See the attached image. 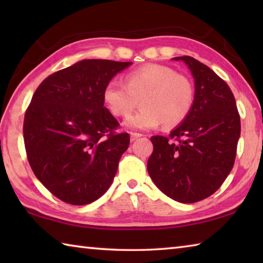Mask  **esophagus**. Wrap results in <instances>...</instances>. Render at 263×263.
<instances>
[{
	"label": "esophagus",
	"mask_w": 263,
	"mask_h": 263,
	"mask_svg": "<svg viewBox=\"0 0 263 263\" xmlns=\"http://www.w3.org/2000/svg\"><path fill=\"white\" fill-rule=\"evenodd\" d=\"M141 135L140 133H137V132H130V138H131V141H135L137 140L138 138H140Z\"/></svg>",
	"instance_id": "1"
}]
</instances>
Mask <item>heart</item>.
Listing matches in <instances>:
<instances>
[{"label":"heart","mask_w":263,"mask_h":263,"mask_svg":"<svg viewBox=\"0 0 263 263\" xmlns=\"http://www.w3.org/2000/svg\"><path fill=\"white\" fill-rule=\"evenodd\" d=\"M142 108L126 121L135 130H151L163 124L175 127L190 115L195 103V88L189 78L168 66L151 64L128 73L125 83H106L103 101L116 117L130 116L138 104Z\"/></svg>","instance_id":"1"}]
</instances>
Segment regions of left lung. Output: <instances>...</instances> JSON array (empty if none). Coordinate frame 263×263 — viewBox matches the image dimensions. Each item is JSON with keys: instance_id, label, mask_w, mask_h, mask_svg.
Listing matches in <instances>:
<instances>
[{"instance_id": "1", "label": "left lung", "mask_w": 263, "mask_h": 263, "mask_svg": "<svg viewBox=\"0 0 263 263\" xmlns=\"http://www.w3.org/2000/svg\"><path fill=\"white\" fill-rule=\"evenodd\" d=\"M184 61L195 79V103L169 137L153 136L147 171L168 197L195 203L220 188L232 171L240 137V115L224 80L193 57Z\"/></svg>"}]
</instances>
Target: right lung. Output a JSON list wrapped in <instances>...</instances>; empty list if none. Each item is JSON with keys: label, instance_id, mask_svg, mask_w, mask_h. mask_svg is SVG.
<instances>
[{"label": "right lung", "instance_id": "obj_1", "mask_svg": "<svg viewBox=\"0 0 263 263\" xmlns=\"http://www.w3.org/2000/svg\"><path fill=\"white\" fill-rule=\"evenodd\" d=\"M131 62L79 61L39 84L25 111L29 163L44 186L62 202L84 205L103 195L130 144L104 106L103 90Z\"/></svg>", "mask_w": 263, "mask_h": 263}]
</instances>
